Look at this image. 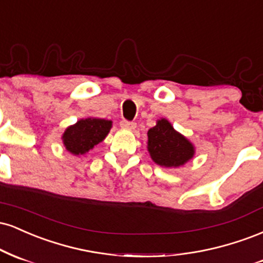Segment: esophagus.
<instances>
[{
    "label": "esophagus",
    "instance_id": "34e87169",
    "mask_svg": "<svg viewBox=\"0 0 263 263\" xmlns=\"http://www.w3.org/2000/svg\"><path fill=\"white\" fill-rule=\"evenodd\" d=\"M120 126H122V128H125V129H135L137 123L128 122V120H122V122H120Z\"/></svg>",
    "mask_w": 263,
    "mask_h": 263
}]
</instances>
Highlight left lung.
Instances as JSON below:
<instances>
[{
    "label": "left lung",
    "mask_w": 263,
    "mask_h": 263,
    "mask_svg": "<svg viewBox=\"0 0 263 263\" xmlns=\"http://www.w3.org/2000/svg\"><path fill=\"white\" fill-rule=\"evenodd\" d=\"M147 150L153 161L162 167H180L194 155L193 144L165 118L147 132Z\"/></svg>",
    "instance_id": "left-lung-1"
}]
</instances>
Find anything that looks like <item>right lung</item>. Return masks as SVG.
<instances>
[{"label": "right lung", "mask_w": 263, "mask_h": 263, "mask_svg": "<svg viewBox=\"0 0 263 263\" xmlns=\"http://www.w3.org/2000/svg\"><path fill=\"white\" fill-rule=\"evenodd\" d=\"M112 128V122L100 118L80 119L63 134V143L72 155H83L103 141Z\"/></svg>", "instance_id": "right-lung-1"}]
</instances>
